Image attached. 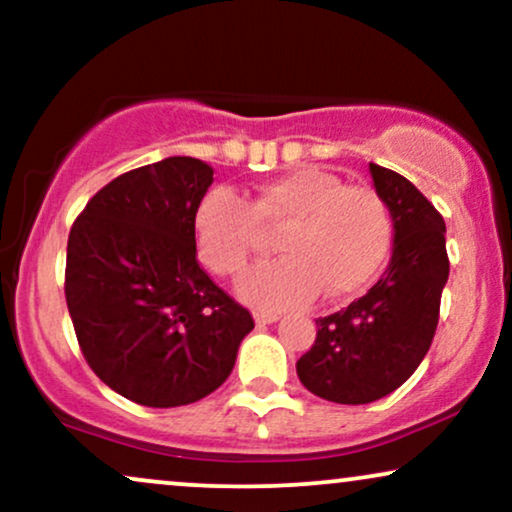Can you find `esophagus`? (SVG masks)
<instances>
[{
  "label": "esophagus",
  "instance_id": "34e87169",
  "mask_svg": "<svg viewBox=\"0 0 512 512\" xmlns=\"http://www.w3.org/2000/svg\"><path fill=\"white\" fill-rule=\"evenodd\" d=\"M276 320H279V315H276V313H262V310H257V313H255V322L260 327L272 325V322H276Z\"/></svg>",
  "mask_w": 512,
  "mask_h": 512
}]
</instances>
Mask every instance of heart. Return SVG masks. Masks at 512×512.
Listing matches in <instances>:
<instances>
[{"label": "heart", "instance_id": "heart-1", "mask_svg": "<svg viewBox=\"0 0 512 512\" xmlns=\"http://www.w3.org/2000/svg\"><path fill=\"white\" fill-rule=\"evenodd\" d=\"M276 260L250 267L236 291L245 303L281 310L358 293L380 272L392 245V216L373 187L344 185L339 175L303 166L257 187L250 202L226 187L199 199V260L221 276L238 274L255 248L260 223H281Z\"/></svg>", "mask_w": 512, "mask_h": 512}]
</instances>
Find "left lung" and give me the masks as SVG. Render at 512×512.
<instances>
[{"instance_id":"obj_1","label":"left lung","mask_w":512,"mask_h":512,"mask_svg":"<svg viewBox=\"0 0 512 512\" xmlns=\"http://www.w3.org/2000/svg\"><path fill=\"white\" fill-rule=\"evenodd\" d=\"M368 170L395 228L390 264L366 296L315 320V344L296 363L301 383L337 404L375 402L407 383L433 342L450 274L436 207L395 170Z\"/></svg>"}]
</instances>
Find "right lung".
<instances>
[{"mask_svg": "<svg viewBox=\"0 0 512 512\" xmlns=\"http://www.w3.org/2000/svg\"><path fill=\"white\" fill-rule=\"evenodd\" d=\"M214 182L170 156L98 190L69 231L64 296L81 354L117 395L182 407L236 366L255 322L197 262L195 211Z\"/></svg>", "mask_w": 512, "mask_h": 512, "instance_id": "add662e5", "label": "right lung"}]
</instances>
